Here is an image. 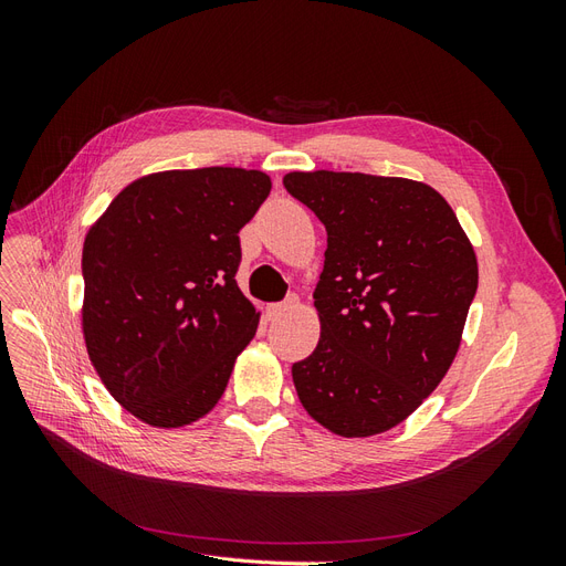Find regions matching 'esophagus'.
I'll return each mask as SVG.
<instances>
[{
  "label": "esophagus",
  "instance_id": "obj_1",
  "mask_svg": "<svg viewBox=\"0 0 566 566\" xmlns=\"http://www.w3.org/2000/svg\"><path fill=\"white\" fill-rule=\"evenodd\" d=\"M297 306V297H290L287 302H279V304H269V316H281L290 310H295Z\"/></svg>",
  "mask_w": 566,
  "mask_h": 566
}]
</instances>
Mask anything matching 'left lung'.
Here are the masks:
<instances>
[{
	"instance_id": "1",
	"label": "left lung",
	"mask_w": 566,
	"mask_h": 566,
	"mask_svg": "<svg viewBox=\"0 0 566 566\" xmlns=\"http://www.w3.org/2000/svg\"><path fill=\"white\" fill-rule=\"evenodd\" d=\"M328 231L314 306L321 339L293 364L297 397L339 437L403 422L451 368L476 293L470 238L432 186L361 172H290Z\"/></svg>"
}]
</instances>
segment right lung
I'll return each instance as SVG.
<instances>
[{
	"instance_id": "1",
	"label": "right lung",
	"mask_w": 566,
	"mask_h": 566,
	"mask_svg": "<svg viewBox=\"0 0 566 566\" xmlns=\"http://www.w3.org/2000/svg\"><path fill=\"white\" fill-rule=\"evenodd\" d=\"M271 191L260 169H169L132 181L84 238L82 333L113 399L184 427L224 394L260 312L241 293V231Z\"/></svg>"
}]
</instances>
